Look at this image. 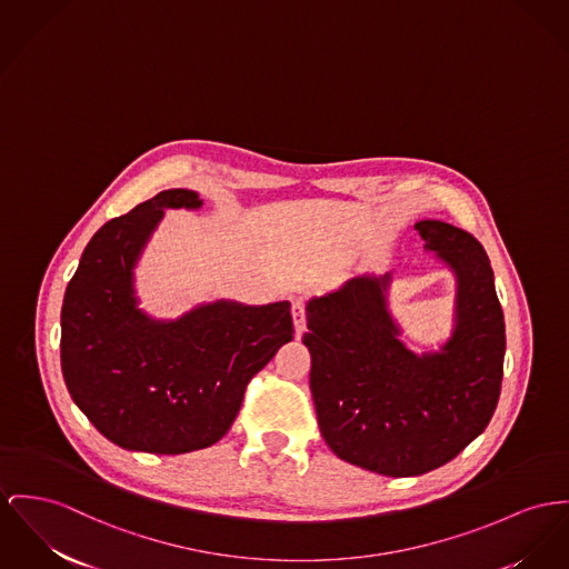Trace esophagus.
Returning a JSON list of instances; mask_svg holds the SVG:
<instances>
[{
	"mask_svg": "<svg viewBox=\"0 0 569 569\" xmlns=\"http://www.w3.org/2000/svg\"><path fill=\"white\" fill-rule=\"evenodd\" d=\"M291 312H293V326H296V335L302 337L306 332V303L302 300H296L291 306Z\"/></svg>",
	"mask_w": 569,
	"mask_h": 569,
	"instance_id": "1",
	"label": "esophagus"
}]
</instances>
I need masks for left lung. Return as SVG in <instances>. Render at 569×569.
I'll return each mask as SVG.
<instances>
[{"label":"left lung","instance_id":"1","mask_svg":"<svg viewBox=\"0 0 569 569\" xmlns=\"http://www.w3.org/2000/svg\"><path fill=\"white\" fill-rule=\"evenodd\" d=\"M425 248L457 276V326L440 353L399 341L383 278H353L308 302L310 392L328 447L386 477H417L461 453L492 418L505 360V319L483 246L466 230L422 220Z\"/></svg>","mask_w":569,"mask_h":569}]
</instances>
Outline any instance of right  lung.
I'll return each instance as SVG.
<instances>
[{
    "label": "right lung",
    "instance_id": "obj_1",
    "mask_svg": "<svg viewBox=\"0 0 569 569\" xmlns=\"http://www.w3.org/2000/svg\"><path fill=\"white\" fill-rule=\"evenodd\" d=\"M200 204L196 191H161L106 222L64 293L67 388L88 420L129 451L179 455L216 445L250 379L293 341L289 302L207 303L168 323L136 308L131 271L163 209Z\"/></svg>",
    "mask_w": 569,
    "mask_h": 569
}]
</instances>
